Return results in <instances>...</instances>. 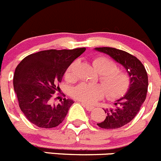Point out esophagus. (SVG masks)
I'll list each match as a JSON object with an SVG mask.
<instances>
[{
  "instance_id": "1",
  "label": "esophagus",
  "mask_w": 161,
  "mask_h": 161,
  "mask_svg": "<svg viewBox=\"0 0 161 161\" xmlns=\"http://www.w3.org/2000/svg\"><path fill=\"white\" fill-rule=\"evenodd\" d=\"M81 104H82V106H84V108H85L86 109H87V111H92V110H93V109H94V106H89V105H87V104H85V103H81Z\"/></svg>"
}]
</instances>
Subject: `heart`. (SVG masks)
Instances as JSON below:
<instances>
[{
	"label": "heart",
	"instance_id": "b5f03b06",
	"mask_svg": "<svg viewBox=\"0 0 161 161\" xmlns=\"http://www.w3.org/2000/svg\"><path fill=\"white\" fill-rule=\"evenodd\" d=\"M78 61L70 64L66 72V78L69 81L75 80V69ZM93 64L100 73L101 84L80 83L73 89L72 95L75 99L87 104H92L101 99L107 94L110 98H116L126 93L130 87L129 75L123 70L117 69V65L111 58L106 56H97Z\"/></svg>",
	"mask_w": 161,
	"mask_h": 161
}]
</instances>
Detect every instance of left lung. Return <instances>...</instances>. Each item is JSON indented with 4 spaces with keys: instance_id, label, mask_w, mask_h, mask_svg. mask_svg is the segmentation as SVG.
<instances>
[{
    "instance_id": "1",
    "label": "left lung",
    "mask_w": 161,
    "mask_h": 161,
    "mask_svg": "<svg viewBox=\"0 0 161 161\" xmlns=\"http://www.w3.org/2000/svg\"><path fill=\"white\" fill-rule=\"evenodd\" d=\"M95 49L107 54L123 65L130 76L131 83L128 92L114 103V108L104 110L107 114L106 119L97 124L98 127L104 129L121 128L134 119L146 100L148 90L147 72L139 59L125 51L109 47Z\"/></svg>"
}]
</instances>
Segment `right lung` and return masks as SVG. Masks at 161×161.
Listing matches in <instances>:
<instances>
[{
  "instance_id": "obj_1",
  "label": "right lung",
  "mask_w": 161,
  "mask_h": 161,
  "mask_svg": "<svg viewBox=\"0 0 161 161\" xmlns=\"http://www.w3.org/2000/svg\"><path fill=\"white\" fill-rule=\"evenodd\" d=\"M85 49L41 51L20 62L14 74L13 85L20 109L29 121L39 128H52L64 120L74 101L60 98L55 105L51 100L59 91L67 68Z\"/></svg>"
}]
</instances>
